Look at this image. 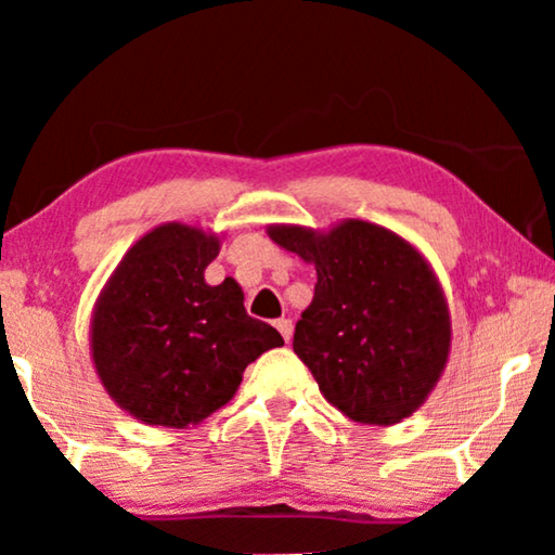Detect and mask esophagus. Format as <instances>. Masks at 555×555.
<instances>
[{"mask_svg": "<svg viewBox=\"0 0 555 555\" xmlns=\"http://www.w3.org/2000/svg\"><path fill=\"white\" fill-rule=\"evenodd\" d=\"M293 328H295V325H293L291 318H280V321H278V331L283 333L285 344H291V340H293Z\"/></svg>", "mask_w": 555, "mask_h": 555, "instance_id": "1", "label": "esophagus"}]
</instances>
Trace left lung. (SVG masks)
I'll return each instance as SVG.
<instances>
[{
    "instance_id": "left-lung-1",
    "label": "left lung",
    "mask_w": 555,
    "mask_h": 555,
    "mask_svg": "<svg viewBox=\"0 0 555 555\" xmlns=\"http://www.w3.org/2000/svg\"><path fill=\"white\" fill-rule=\"evenodd\" d=\"M268 234L315 264L293 351L323 397L361 424L412 416L442 376L452 340L442 285L420 249L363 219L328 232L270 224Z\"/></svg>"
}]
</instances>
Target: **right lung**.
I'll return each mask as SVG.
<instances>
[{"instance_id":"right-lung-1","label":"right lung","mask_w":555,"mask_h":555,"mask_svg":"<svg viewBox=\"0 0 555 555\" xmlns=\"http://www.w3.org/2000/svg\"><path fill=\"white\" fill-rule=\"evenodd\" d=\"M219 237L181 222L135 242L98 295L90 353L120 409L151 427L199 424L234 397L242 374L283 346L272 325L249 318L245 293L204 270Z\"/></svg>"}]
</instances>
